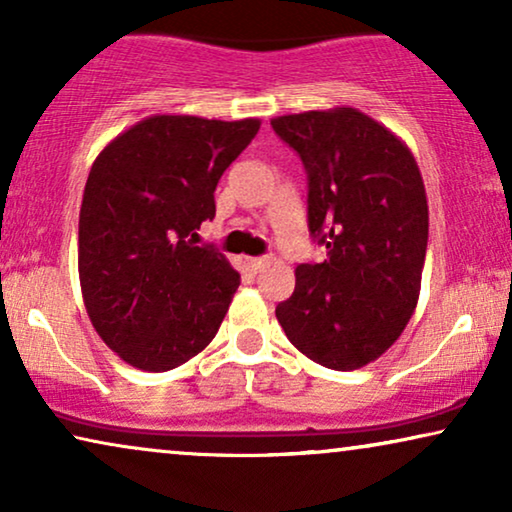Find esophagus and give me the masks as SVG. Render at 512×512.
<instances>
[{"mask_svg": "<svg viewBox=\"0 0 512 512\" xmlns=\"http://www.w3.org/2000/svg\"><path fill=\"white\" fill-rule=\"evenodd\" d=\"M268 263H270V258H268V256H261V258H247V265H249V270H251V272H261Z\"/></svg>", "mask_w": 512, "mask_h": 512, "instance_id": "esophagus-1", "label": "esophagus"}]
</instances>
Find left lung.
I'll use <instances>...</instances> for the list:
<instances>
[{"mask_svg": "<svg viewBox=\"0 0 512 512\" xmlns=\"http://www.w3.org/2000/svg\"><path fill=\"white\" fill-rule=\"evenodd\" d=\"M307 170L310 233L324 263L296 268L277 305L291 345L319 366H368L401 338L415 312L429 242L417 160L401 137L354 107L272 118Z\"/></svg>", "mask_w": 512, "mask_h": 512, "instance_id": "obj_1", "label": "left lung"}]
</instances>
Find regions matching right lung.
Here are the masks:
<instances>
[{"mask_svg":"<svg viewBox=\"0 0 512 512\" xmlns=\"http://www.w3.org/2000/svg\"><path fill=\"white\" fill-rule=\"evenodd\" d=\"M261 121L156 114L90 167L79 214V279L97 335L132 368L165 373L214 340L240 275L198 247L214 191Z\"/></svg>","mask_w":512,"mask_h":512,"instance_id":"1","label":"right lung"}]
</instances>
